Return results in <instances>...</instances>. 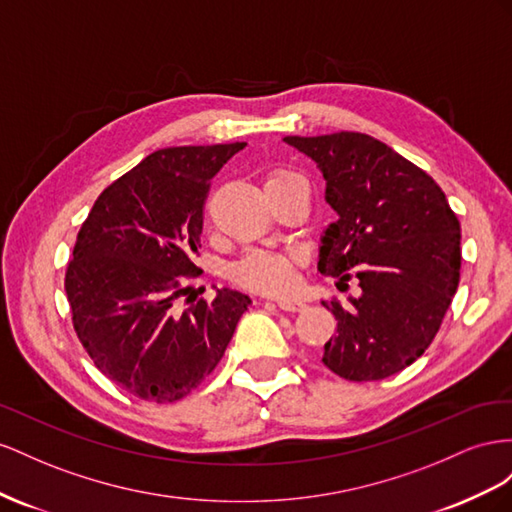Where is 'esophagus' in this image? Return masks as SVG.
<instances>
[{
  "label": "esophagus",
  "instance_id": "34e87169",
  "mask_svg": "<svg viewBox=\"0 0 512 512\" xmlns=\"http://www.w3.org/2000/svg\"><path fill=\"white\" fill-rule=\"evenodd\" d=\"M276 306H279V309H283V311H302L306 304L302 300H296V298H281V300H276Z\"/></svg>",
  "mask_w": 512,
  "mask_h": 512
}]
</instances>
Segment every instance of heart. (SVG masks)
Instances as JSON below:
<instances>
[{
    "instance_id": "obj_1",
    "label": "heart",
    "mask_w": 512,
    "mask_h": 512,
    "mask_svg": "<svg viewBox=\"0 0 512 512\" xmlns=\"http://www.w3.org/2000/svg\"><path fill=\"white\" fill-rule=\"evenodd\" d=\"M300 184H306L304 178L291 169H274L264 182L268 197L281 195ZM298 261L300 257L296 253L255 251L242 257L238 264H233L231 276L233 281L248 289L264 291V294H285L296 281Z\"/></svg>"
}]
</instances>
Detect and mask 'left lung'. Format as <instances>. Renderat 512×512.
<instances>
[{
  "mask_svg": "<svg viewBox=\"0 0 512 512\" xmlns=\"http://www.w3.org/2000/svg\"><path fill=\"white\" fill-rule=\"evenodd\" d=\"M326 180L337 212L319 238L317 270L360 296L332 300L337 334L321 362L349 382H373L416 362L457 294L461 227L442 188L410 160L362 133L285 137Z\"/></svg>",
  "mask_w": 512,
  "mask_h": 512,
  "instance_id": "obj_1",
  "label": "left lung"
}]
</instances>
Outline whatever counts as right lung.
<instances>
[{
	"label": "right lung",
	"instance_id": "add662e5",
	"mask_svg": "<svg viewBox=\"0 0 512 512\" xmlns=\"http://www.w3.org/2000/svg\"><path fill=\"white\" fill-rule=\"evenodd\" d=\"M246 143L165 148L96 199L66 270L77 337L113 384L143 401L173 403L206 379L251 298L216 289L191 300L182 276L199 274L203 201L210 180Z\"/></svg>",
	"mask_w": 512,
	"mask_h": 512
}]
</instances>
